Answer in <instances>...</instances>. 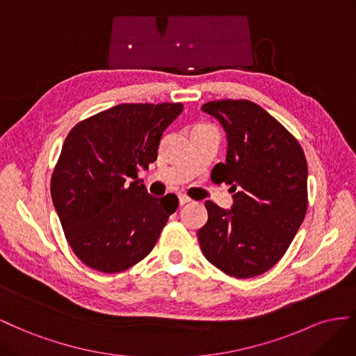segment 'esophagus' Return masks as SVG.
Returning a JSON list of instances; mask_svg holds the SVG:
<instances>
[{"instance_id":"obj_1","label":"esophagus","mask_w":356,"mask_h":356,"mask_svg":"<svg viewBox=\"0 0 356 356\" xmlns=\"http://www.w3.org/2000/svg\"><path fill=\"white\" fill-rule=\"evenodd\" d=\"M189 201H191V198H189L188 195H185V194H180V195H179V204H180V206L188 204Z\"/></svg>"}]
</instances>
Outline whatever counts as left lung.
Masks as SVG:
<instances>
[{
    "instance_id": "obj_1",
    "label": "left lung",
    "mask_w": 356,
    "mask_h": 356,
    "mask_svg": "<svg viewBox=\"0 0 356 356\" xmlns=\"http://www.w3.org/2000/svg\"><path fill=\"white\" fill-rule=\"evenodd\" d=\"M201 110L227 134L225 162L213 171L231 185L234 202L225 210L206 201L200 248L228 276H259L285 255L306 216V156L297 138L252 101H210Z\"/></svg>"
}]
</instances>
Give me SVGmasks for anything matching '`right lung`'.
I'll use <instances>...</instances> for the list:
<instances>
[{
  "instance_id": "add662e5",
  "label": "right lung",
  "mask_w": 356,
  "mask_h": 356,
  "mask_svg": "<svg viewBox=\"0 0 356 356\" xmlns=\"http://www.w3.org/2000/svg\"><path fill=\"white\" fill-rule=\"evenodd\" d=\"M180 103L119 104L70 131L50 194L68 245L88 267L119 273L154 249L177 197L155 198L138 179L158 158Z\"/></svg>"
}]
</instances>
